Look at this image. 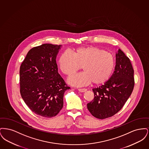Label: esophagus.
<instances>
[{
	"instance_id": "34e87169",
	"label": "esophagus",
	"mask_w": 149,
	"mask_h": 149,
	"mask_svg": "<svg viewBox=\"0 0 149 149\" xmlns=\"http://www.w3.org/2000/svg\"><path fill=\"white\" fill-rule=\"evenodd\" d=\"M78 90L80 92H84L87 91V89L85 88H79L78 89Z\"/></svg>"
}]
</instances>
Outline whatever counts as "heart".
<instances>
[{
	"label": "heart",
	"instance_id": "obj_1",
	"mask_svg": "<svg viewBox=\"0 0 149 149\" xmlns=\"http://www.w3.org/2000/svg\"><path fill=\"white\" fill-rule=\"evenodd\" d=\"M58 65L62 72L71 76L81 67L83 72L68 79L71 85L81 86L92 82L94 85L105 83L113 71L115 60L113 55L97 47H81L72 50L71 54L63 53L58 59Z\"/></svg>",
	"mask_w": 149,
	"mask_h": 149
}]
</instances>
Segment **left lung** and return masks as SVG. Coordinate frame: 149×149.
<instances>
[{
    "label": "left lung",
    "mask_w": 149,
    "mask_h": 149,
    "mask_svg": "<svg viewBox=\"0 0 149 149\" xmlns=\"http://www.w3.org/2000/svg\"><path fill=\"white\" fill-rule=\"evenodd\" d=\"M116 56L112 75L103 85L93 89L94 98L87 104L91 113L101 120L111 117L120 111L135 85L134 71L129 58L120 49Z\"/></svg>",
    "instance_id": "8db88e82"
}]
</instances>
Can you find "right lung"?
<instances>
[{
  "instance_id": "right-lung-1",
  "label": "right lung",
  "mask_w": 149,
  "mask_h": 149,
  "mask_svg": "<svg viewBox=\"0 0 149 149\" xmlns=\"http://www.w3.org/2000/svg\"><path fill=\"white\" fill-rule=\"evenodd\" d=\"M61 45L45 43L29 50L19 70L20 93L29 109L43 117H55L70 88L58 72L56 58Z\"/></svg>"
}]
</instances>
